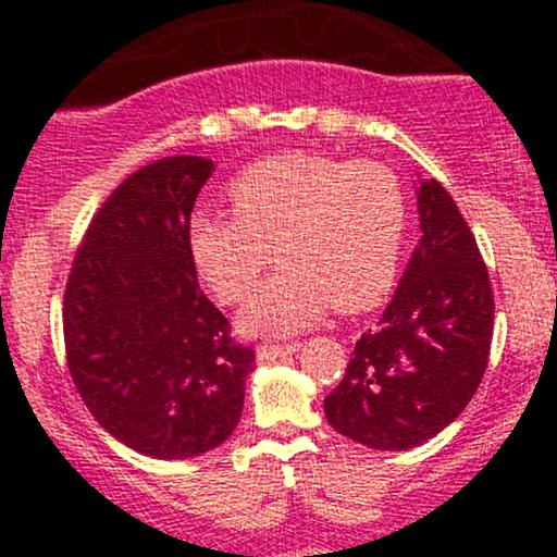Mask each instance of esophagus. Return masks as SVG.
<instances>
[{"label":"esophagus","mask_w":557,"mask_h":557,"mask_svg":"<svg viewBox=\"0 0 557 557\" xmlns=\"http://www.w3.org/2000/svg\"><path fill=\"white\" fill-rule=\"evenodd\" d=\"M298 348H300V343H283V345L270 343V345H259L257 356H259L261 363H270V361H274V359H283V356L296 354Z\"/></svg>","instance_id":"1"}]
</instances>
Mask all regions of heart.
I'll return each instance as SVG.
<instances>
[{
	"label": "heart",
	"mask_w": 557,
	"mask_h": 557,
	"mask_svg": "<svg viewBox=\"0 0 557 557\" xmlns=\"http://www.w3.org/2000/svg\"><path fill=\"white\" fill-rule=\"evenodd\" d=\"M227 196L235 214L198 209L188 220L198 277L220 300L240 304L270 267L272 248L285 264L240 311V330L290 335L332 306L363 311L393 290L408 198L382 162L285 151L243 170Z\"/></svg>",
	"instance_id": "1"
}]
</instances>
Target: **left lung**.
Wrapping results in <instances>:
<instances>
[{
  "label": "left lung",
  "instance_id": "obj_1",
  "mask_svg": "<svg viewBox=\"0 0 557 557\" xmlns=\"http://www.w3.org/2000/svg\"><path fill=\"white\" fill-rule=\"evenodd\" d=\"M417 203L421 240L380 330L363 332L324 398L332 430L374 450H408L453 424L490 359L495 298L474 233L437 181H419Z\"/></svg>",
  "mask_w": 557,
  "mask_h": 557
}]
</instances>
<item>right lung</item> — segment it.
<instances>
[{
  "label": "right lung",
  "mask_w": 557,
  "mask_h": 557,
  "mask_svg": "<svg viewBox=\"0 0 557 557\" xmlns=\"http://www.w3.org/2000/svg\"><path fill=\"white\" fill-rule=\"evenodd\" d=\"M212 159L164 157L112 190L73 259L62 330L91 417L159 461L222 445L240 421L253 350L198 287L188 220Z\"/></svg>",
  "instance_id": "obj_1"
}]
</instances>
